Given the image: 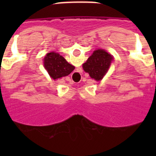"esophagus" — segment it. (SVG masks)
<instances>
[{
  "instance_id": "obj_1",
  "label": "esophagus",
  "mask_w": 156,
  "mask_h": 156,
  "mask_svg": "<svg viewBox=\"0 0 156 156\" xmlns=\"http://www.w3.org/2000/svg\"><path fill=\"white\" fill-rule=\"evenodd\" d=\"M80 76V74L79 73H73V75L72 76V77H73L74 80H79Z\"/></svg>"
}]
</instances>
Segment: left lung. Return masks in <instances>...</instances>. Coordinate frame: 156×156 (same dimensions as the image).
<instances>
[{"mask_svg": "<svg viewBox=\"0 0 156 156\" xmlns=\"http://www.w3.org/2000/svg\"><path fill=\"white\" fill-rule=\"evenodd\" d=\"M112 61V57L110 54L102 49L94 51L87 61L83 65V69L88 73L92 79L99 81L108 71Z\"/></svg>", "mask_w": 156, "mask_h": 156, "instance_id": "left-lung-1", "label": "left lung"}]
</instances>
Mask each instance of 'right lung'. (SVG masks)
<instances>
[{
    "instance_id": "obj_1",
    "label": "right lung",
    "mask_w": 156,
    "mask_h": 156,
    "mask_svg": "<svg viewBox=\"0 0 156 156\" xmlns=\"http://www.w3.org/2000/svg\"><path fill=\"white\" fill-rule=\"evenodd\" d=\"M44 67L52 79L66 76L73 71L75 67L66 62V59L55 52L48 53L44 58Z\"/></svg>"
}]
</instances>
